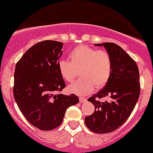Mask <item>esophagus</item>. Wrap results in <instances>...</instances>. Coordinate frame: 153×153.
Returning a JSON list of instances; mask_svg holds the SVG:
<instances>
[{"label": "esophagus", "instance_id": "1", "mask_svg": "<svg viewBox=\"0 0 153 153\" xmlns=\"http://www.w3.org/2000/svg\"><path fill=\"white\" fill-rule=\"evenodd\" d=\"M79 101H80V102H81V103L86 102V98H82V97H81V98H79Z\"/></svg>", "mask_w": 153, "mask_h": 153}]
</instances>
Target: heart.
Returning a JSON list of instances; mask_svg holds the SVG:
<instances>
[{"instance_id":"heart-1","label":"heart","mask_w":153,"mask_h":153,"mask_svg":"<svg viewBox=\"0 0 153 153\" xmlns=\"http://www.w3.org/2000/svg\"><path fill=\"white\" fill-rule=\"evenodd\" d=\"M70 61L61 59L58 69L63 79L72 82L81 69V80L68 87L71 93L84 96L91 93L94 88L101 89L109 82L112 71V61L109 52L87 45H80L69 53Z\"/></svg>"}]
</instances>
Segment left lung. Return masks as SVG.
Instances as JSON below:
<instances>
[{"label": "left lung", "mask_w": 153, "mask_h": 153, "mask_svg": "<svg viewBox=\"0 0 153 153\" xmlns=\"http://www.w3.org/2000/svg\"><path fill=\"white\" fill-rule=\"evenodd\" d=\"M104 47L112 61V71L104 89L88 99L95 112L85 118L86 126L95 133L113 132L124 124L134 109L140 95L139 71L133 59L114 43L95 44ZM108 97L100 102L98 98Z\"/></svg>", "instance_id": "obj_1"}]
</instances>
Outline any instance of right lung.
Wrapping results in <instances>:
<instances>
[{
  "instance_id": "1",
  "label": "right lung",
  "mask_w": 153,
  "mask_h": 153,
  "mask_svg": "<svg viewBox=\"0 0 153 153\" xmlns=\"http://www.w3.org/2000/svg\"><path fill=\"white\" fill-rule=\"evenodd\" d=\"M63 43L41 41L30 47L15 66L14 98L26 119L41 130L62 123L66 110L79 102L75 94L57 93L66 86L58 69Z\"/></svg>"
}]
</instances>
